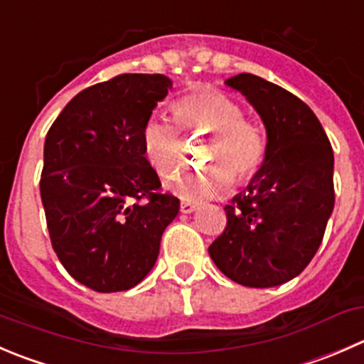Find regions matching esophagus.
Returning a JSON list of instances; mask_svg holds the SVG:
<instances>
[{
	"label": "esophagus",
	"mask_w": 364,
	"mask_h": 364,
	"mask_svg": "<svg viewBox=\"0 0 364 364\" xmlns=\"http://www.w3.org/2000/svg\"><path fill=\"white\" fill-rule=\"evenodd\" d=\"M179 210H181V213H192V211L197 210V204L188 203V200H181V204H179Z\"/></svg>",
	"instance_id": "esophagus-1"
}]
</instances>
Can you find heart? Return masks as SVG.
<instances>
[{
	"label": "heart",
	"instance_id": "b5f03b06",
	"mask_svg": "<svg viewBox=\"0 0 364 364\" xmlns=\"http://www.w3.org/2000/svg\"><path fill=\"white\" fill-rule=\"evenodd\" d=\"M172 117L183 132L206 135L203 161L215 165L178 176L168 186L179 199L188 203L211 199L229 185V179L245 183L259 171L267 153L263 129L245 117L240 105L225 92L213 87L196 88L172 105ZM142 151L161 179L172 178L181 168V142L171 122L151 119L142 129Z\"/></svg>",
	"mask_w": 364,
	"mask_h": 364
}]
</instances>
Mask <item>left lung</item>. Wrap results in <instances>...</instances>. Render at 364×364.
Returning a JSON list of instances; mask_svg holds the SVG:
<instances>
[{"instance_id":"8db88e82","label":"left lung","mask_w":364,"mask_h":364,"mask_svg":"<svg viewBox=\"0 0 364 364\" xmlns=\"http://www.w3.org/2000/svg\"><path fill=\"white\" fill-rule=\"evenodd\" d=\"M225 83L256 108L268 140L263 165L224 208L228 224L208 252L235 283L279 287L322 243L334 208L333 147L311 108L279 85L249 73Z\"/></svg>"}]
</instances>
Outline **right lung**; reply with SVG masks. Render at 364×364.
I'll return each instance as SVG.
<instances>
[{
  "label": "right lung",
  "mask_w": 364,
  "mask_h": 364,
  "mask_svg": "<svg viewBox=\"0 0 364 364\" xmlns=\"http://www.w3.org/2000/svg\"><path fill=\"white\" fill-rule=\"evenodd\" d=\"M171 88L164 74H119L74 96L46 135L41 197L51 245L100 294L149 274L179 211L142 151L144 126Z\"/></svg>",
  "instance_id": "add662e5"
}]
</instances>
